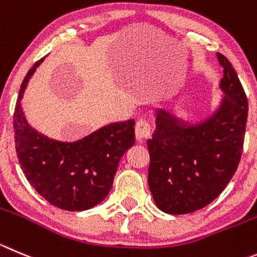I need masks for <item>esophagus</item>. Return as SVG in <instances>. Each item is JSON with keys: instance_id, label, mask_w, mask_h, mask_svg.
I'll list each match as a JSON object with an SVG mask.
<instances>
[{"instance_id": "1", "label": "esophagus", "mask_w": 257, "mask_h": 257, "mask_svg": "<svg viewBox=\"0 0 257 257\" xmlns=\"http://www.w3.org/2000/svg\"><path fill=\"white\" fill-rule=\"evenodd\" d=\"M152 134V124L150 120L141 119L136 124V137L138 141H143L150 138Z\"/></svg>"}]
</instances>
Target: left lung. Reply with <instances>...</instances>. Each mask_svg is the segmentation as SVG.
Segmentation results:
<instances>
[{"label":"left lung","instance_id":"obj_1","mask_svg":"<svg viewBox=\"0 0 257 257\" xmlns=\"http://www.w3.org/2000/svg\"><path fill=\"white\" fill-rule=\"evenodd\" d=\"M226 93L219 110L199 125L184 124L157 110L156 129L147 141L148 186L162 212L186 214L210 204L228 185L243 150L247 96L236 71L217 53Z\"/></svg>","mask_w":257,"mask_h":257}]
</instances>
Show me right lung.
<instances>
[{"label": "right lung", "mask_w": 257, "mask_h": 257, "mask_svg": "<svg viewBox=\"0 0 257 257\" xmlns=\"http://www.w3.org/2000/svg\"><path fill=\"white\" fill-rule=\"evenodd\" d=\"M43 59L29 69L19 91L14 112L16 155L30 185L50 204L69 212L90 209L109 194L121 156L136 142V121L109 124L74 143L49 140L30 128L20 99Z\"/></svg>", "instance_id": "1"}]
</instances>
